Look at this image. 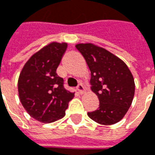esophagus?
<instances>
[{"label": "esophagus", "instance_id": "1", "mask_svg": "<svg viewBox=\"0 0 155 155\" xmlns=\"http://www.w3.org/2000/svg\"><path fill=\"white\" fill-rule=\"evenodd\" d=\"M77 91H78V94L82 95V94H83V93L85 92L84 87H83L82 84H78V86L77 87Z\"/></svg>", "mask_w": 155, "mask_h": 155}]
</instances>
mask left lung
<instances>
[{
  "label": "left lung",
  "mask_w": 155,
  "mask_h": 155,
  "mask_svg": "<svg viewBox=\"0 0 155 155\" xmlns=\"http://www.w3.org/2000/svg\"><path fill=\"white\" fill-rule=\"evenodd\" d=\"M91 71V91L98 96V109L88 112L90 118L102 125H112L124 117L134 97L135 82L123 60L91 43L77 44Z\"/></svg>",
  "instance_id": "obj_1"
}]
</instances>
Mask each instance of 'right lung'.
I'll return each mask as SVG.
<instances>
[{"instance_id": "add662e5", "label": "right lung", "mask_w": 155, "mask_h": 155, "mask_svg": "<svg viewBox=\"0 0 155 155\" xmlns=\"http://www.w3.org/2000/svg\"><path fill=\"white\" fill-rule=\"evenodd\" d=\"M67 43L51 42L31 56L19 74L18 91L21 104L32 117L52 123L65 115L74 92L64 87L56 69L67 49Z\"/></svg>"}]
</instances>
